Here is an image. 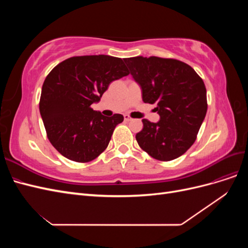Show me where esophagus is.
I'll use <instances>...</instances> for the list:
<instances>
[{
    "instance_id": "34e87169",
    "label": "esophagus",
    "mask_w": 248,
    "mask_h": 248,
    "mask_svg": "<svg viewBox=\"0 0 248 248\" xmlns=\"http://www.w3.org/2000/svg\"><path fill=\"white\" fill-rule=\"evenodd\" d=\"M124 120L126 122H129V121H131V118H130V116L129 115H124Z\"/></svg>"
}]
</instances>
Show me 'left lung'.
Returning <instances> with one entry per match:
<instances>
[{
  "instance_id": "8db88e82",
  "label": "left lung",
  "mask_w": 248,
  "mask_h": 248,
  "mask_svg": "<svg viewBox=\"0 0 248 248\" xmlns=\"http://www.w3.org/2000/svg\"><path fill=\"white\" fill-rule=\"evenodd\" d=\"M129 73L141 88L142 101L156 104L157 123L142 119L139 146L153 158L170 161L183 155L197 140L207 112L204 81L192 67L175 59L126 58Z\"/></svg>"
}]
</instances>
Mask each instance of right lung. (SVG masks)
Instances as JSON below:
<instances>
[{"label": "right lung", "mask_w": 248, "mask_h": 248, "mask_svg": "<svg viewBox=\"0 0 248 248\" xmlns=\"http://www.w3.org/2000/svg\"><path fill=\"white\" fill-rule=\"evenodd\" d=\"M129 74L121 58L107 55L72 57L58 64L43 82L40 115L47 138L59 153L77 162H89L108 146L124 117L102 116L98 102L112 80Z\"/></svg>", "instance_id": "1"}]
</instances>
